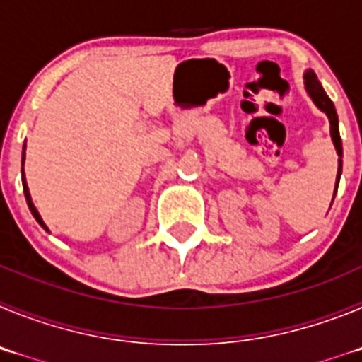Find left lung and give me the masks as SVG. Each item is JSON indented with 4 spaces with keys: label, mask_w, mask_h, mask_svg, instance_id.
I'll use <instances>...</instances> for the list:
<instances>
[{
    "label": "left lung",
    "mask_w": 362,
    "mask_h": 362,
    "mask_svg": "<svg viewBox=\"0 0 362 362\" xmlns=\"http://www.w3.org/2000/svg\"><path fill=\"white\" fill-rule=\"evenodd\" d=\"M305 88H306V94L310 95V99L313 101V105L319 108L321 112H325L328 121H330V136H332V141H334L335 146V152L339 156V168H337V183L339 179H341V174H343V143H341V134H339V117H337V112H335L334 103H332V99L326 95L325 88L322 85L319 83L317 76L313 70H306L305 76ZM335 192H337V185H335ZM335 192H334V197H335Z\"/></svg>",
    "instance_id": "left-lung-1"
}]
</instances>
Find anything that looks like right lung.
Here are the masks:
<instances>
[{"label": "right lung", "instance_id": "right-lung-1", "mask_svg": "<svg viewBox=\"0 0 362 362\" xmlns=\"http://www.w3.org/2000/svg\"><path fill=\"white\" fill-rule=\"evenodd\" d=\"M25 148H27V145L23 146V153H21V181H23V192H25V199H27V204H28V209H30L32 216H34V219L40 223L41 226H43L47 232H49V226L45 225V221L41 219L40 212H37V209L34 206V203H32V197H30V192H28V185H27V179H25V172H23V165H25Z\"/></svg>", "mask_w": 362, "mask_h": 362}]
</instances>
